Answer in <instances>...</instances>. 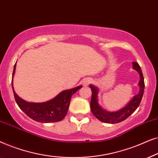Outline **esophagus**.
I'll use <instances>...</instances> for the list:
<instances>
[{"mask_svg":"<svg viewBox=\"0 0 158 158\" xmlns=\"http://www.w3.org/2000/svg\"><path fill=\"white\" fill-rule=\"evenodd\" d=\"M91 79L90 78H85V80H83V86H88L89 84L91 83Z\"/></svg>","mask_w":158,"mask_h":158,"instance_id":"34e87169","label":"esophagus"}]
</instances>
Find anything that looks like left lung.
I'll use <instances>...</instances> for the list:
<instances>
[{
    "mask_svg": "<svg viewBox=\"0 0 158 158\" xmlns=\"http://www.w3.org/2000/svg\"><path fill=\"white\" fill-rule=\"evenodd\" d=\"M132 66L134 70H137L139 74V82L138 85L139 86V94L134 96V98L129 101L128 104L123 109L118 110L117 111L109 112L103 109L100 106L98 102V88L95 87L94 85H90V88H91L92 97L90 100V110L92 113L96 117L100 120L101 122L108 123V124H116L124 121L129 117L131 114L135 111L139 106V103L142 101V98L143 96L144 89V77L142 75V70L140 68L139 64L136 62H132Z\"/></svg>",
    "mask_w": 158,
    "mask_h": 158,
    "instance_id": "8db88e82",
    "label": "left lung"
}]
</instances>
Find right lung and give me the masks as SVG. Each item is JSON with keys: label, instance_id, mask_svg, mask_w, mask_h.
<instances>
[{"label": "right lung", "instance_id": "right-lung-1", "mask_svg": "<svg viewBox=\"0 0 158 158\" xmlns=\"http://www.w3.org/2000/svg\"><path fill=\"white\" fill-rule=\"evenodd\" d=\"M16 63L14 64L12 76V88L15 100L19 107L32 119L41 123L57 122L63 119L68 113L71 97L82 85L70 90L62 91L50 101L44 103H30L21 98L14 91L13 77L16 70Z\"/></svg>", "mask_w": 158, "mask_h": 158}]
</instances>
